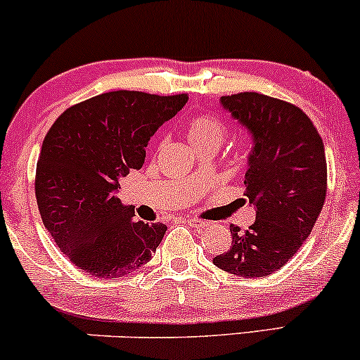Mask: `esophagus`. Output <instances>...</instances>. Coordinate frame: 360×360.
<instances>
[{"mask_svg":"<svg viewBox=\"0 0 360 360\" xmlns=\"http://www.w3.org/2000/svg\"><path fill=\"white\" fill-rule=\"evenodd\" d=\"M186 223H188L189 226H193V229H205V226L210 225L208 221L198 220V218H188V220H186Z\"/></svg>","mask_w":360,"mask_h":360,"instance_id":"34e87169","label":"esophagus"}]
</instances>
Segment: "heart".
Wrapping results in <instances>:
<instances>
[{
    "instance_id": "b5f03b06",
    "label": "heart",
    "mask_w": 360,
    "mask_h": 360,
    "mask_svg": "<svg viewBox=\"0 0 360 360\" xmlns=\"http://www.w3.org/2000/svg\"><path fill=\"white\" fill-rule=\"evenodd\" d=\"M186 135L194 148L206 146V143L220 146L226 135V128L220 120L200 115L186 123ZM193 179H196V174H193Z\"/></svg>"
}]
</instances>
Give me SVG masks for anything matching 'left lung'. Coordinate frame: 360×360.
<instances>
[{
    "label": "left lung",
    "instance_id": "1",
    "mask_svg": "<svg viewBox=\"0 0 360 360\" xmlns=\"http://www.w3.org/2000/svg\"><path fill=\"white\" fill-rule=\"evenodd\" d=\"M220 105L250 135L245 186L255 221L230 225L232 247L213 264L240 278H264L288 262L311 233L325 203V147L298 106L259 93L221 96Z\"/></svg>",
    "mask_w": 360,
    "mask_h": 360
}]
</instances>
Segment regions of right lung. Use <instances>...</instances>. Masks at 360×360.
<instances>
[{"mask_svg": "<svg viewBox=\"0 0 360 360\" xmlns=\"http://www.w3.org/2000/svg\"><path fill=\"white\" fill-rule=\"evenodd\" d=\"M186 101V94L111 91L64 111L49 130L37 162L40 217L62 254L93 278L130 274L162 242L167 226L135 220L117 191Z\"/></svg>", "mask_w": 360, "mask_h": 360, "instance_id": "add662e5", "label": "right lung"}]
</instances>
